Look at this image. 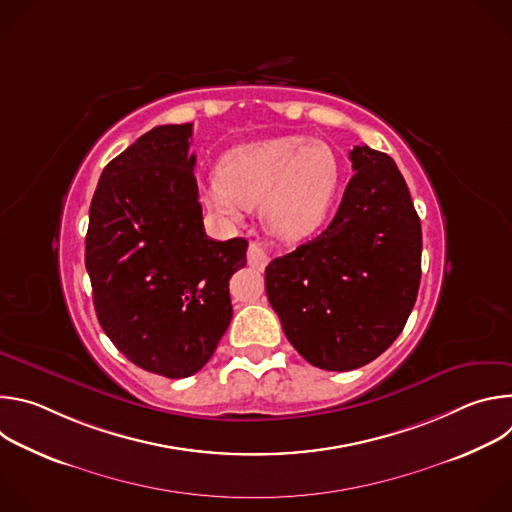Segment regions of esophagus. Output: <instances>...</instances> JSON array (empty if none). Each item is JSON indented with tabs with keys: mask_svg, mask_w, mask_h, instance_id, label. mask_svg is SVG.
I'll list each match as a JSON object with an SVG mask.
<instances>
[{
	"mask_svg": "<svg viewBox=\"0 0 512 512\" xmlns=\"http://www.w3.org/2000/svg\"><path fill=\"white\" fill-rule=\"evenodd\" d=\"M247 261H249V265L251 267H255V269H265V265L271 261V251L269 249H265L263 245H259V243H251L249 245V251H247Z\"/></svg>",
	"mask_w": 512,
	"mask_h": 512,
	"instance_id": "1",
	"label": "esophagus"
}]
</instances>
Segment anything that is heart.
<instances>
[{"instance_id": "1", "label": "heart", "mask_w": 512, "mask_h": 512, "mask_svg": "<svg viewBox=\"0 0 512 512\" xmlns=\"http://www.w3.org/2000/svg\"><path fill=\"white\" fill-rule=\"evenodd\" d=\"M342 164L328 141L283 135L225 154L206 204L227 216L261 204V221L285 241L310 237L328 216Z\"/></svg>"}]
</instances>
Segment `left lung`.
<instances>
[{"label": "left lung", "instance_id": "8db88e82", "mask_svg": "<svg viewBox=\"0 0 512 512\" xmlns=\"http://www.w3.org/2000/svg\"><path fill=\"white\" fill-rule=\"evenodd\" d=\"M332 223L265 269L287 340L324 371H352L405 328L421 281V223L397 164L354 145Z\"/></svg>", "mask_w": 512, "mask_h": 512}]
</instances>
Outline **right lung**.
Segmentation results:
<instances>
[{
	"label": "right lung",
	"mask_w": 512,
	"mask_h": 512,
	"mask_svg": "<svg viewBox=\"0 0 512 512\" xmlns=\"http://www.w3.org/2000/svg\"><path fill=\"white\" fill-rule=\"evenodd\" d=\"M192 123L160 125L111 160L89 210L85 265L101 328L139 369L198 373L227 332L247 241L204 233Z\"/></svg>",
	"instance_id": "right-lung-1"
}]
</instances>
